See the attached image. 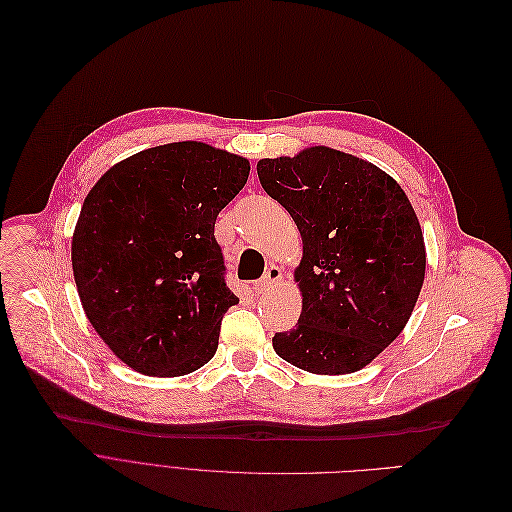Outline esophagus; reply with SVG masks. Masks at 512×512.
Segmentation results:
<instances>
[{"mask_svg": "<svg viewBox=\"0 0 512 512\" xmlns=\"http://www.w3.org/2000/svg\"><path fill=\"white\" fill-rule=\"evenodd\" d=\"M281 277H283V273L279 266H271V269H266L264 277L256 283V291L258 294H264V291H269L273 285H277L281 281Z\"/></svg>", "mask_w": 512, "mask_h": 512, "instance_id": "obj_1", "label": "esophagus"}]
</instances>
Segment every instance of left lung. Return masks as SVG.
<instances>
[{
    "mask_svg": "<svg viewBox=\"0 0 512 512\" xmlns=\"http://www.w3.org/2000/svg\"><path fill=\"white\" fill-rule=\"evenodd\" d=\"M256 170L302 237V314L296 329L275 333V352L314 375L364 369L421 294L427 252L415 208L385 170L327 145L262 158Z\"/></svg>",
    "mask_w": 512,
    "mask_h": 512,
    "instance_id": "obj_1",
    "label": "left lung"
}]
</instances>
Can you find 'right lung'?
<instances>
[{
  "mask_svg": "<svg viewBox=\"0 0 512 512\" xmlns=\"http://www.w3.org/2000/svg\"><path fill=\"white\" fill-rule=\"evenodd\" d=\"M250 160L204 141L141 150L89 189L70 243L87 321L112 354L150 377L198 371L218 348L225 285L214 223Z\"/></svg>",
  "mask_w": 512,
  "mask_h": 512,
  "instance_id": "add662e5",
  "label": "right lung"
}]
</instances>
